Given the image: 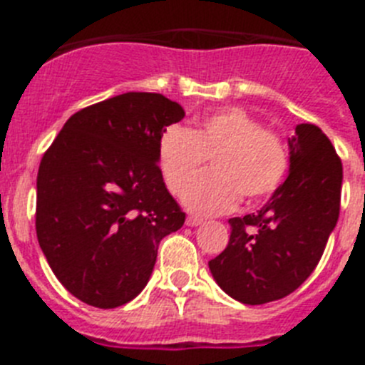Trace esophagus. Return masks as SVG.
<instances>
[{
    "instance_id": "34e87169",
    "label": "esophagus",
    "mask_w": 365,
    "mask_h": 365,
    "mask_svg": "<svg viewBox=\"0 0 365 365\" xmlns=\"http://www.w3.org/2000/svg\"><path fill=\"white\" fill-rule=\"evenodd\" d=\"M186 225H188V227H199V225H202V219L195 217V215H188V217H186Z\"/></svg>"
}]
</instances>
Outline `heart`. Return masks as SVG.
Returning <instances> with one entry per match:
<instances>
[{
  "label": "heart",
  "instance_id": "heart-1",
  "mask_svg": "<svg viewBox=\"0 0 365 365\" xmlns=\"http://www.w3.org/2000/svg\"><path fill=\"white\" fill-rule=\"evenodd\" d=\"M206 158L212 173L189 182ZM157 160L170 192L182 193V202L195 214H221L243 197L259 201L278 188L289 166L282 137L263 130L240 108L206 115L195 130L170 125L159 138Z\"/></svg>",
  "mask_w": 365,
  "mask_h": 365
}]
</instances>
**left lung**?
<instances>
[{
	"instance_id": "obj_1",
	"label": "left lung",
	"mask_w": 365,
	"mask_h": 365,
	"mask_svg": "<svg viewBox=\"0 0 365 365\" xmlns=\"http://www.w3.org/2000/svg\"><path fill=\"white\" fill-rule=\"evenodd\" d=\"M341 179V160L324 131L296 125L283 185L257 214L228 221V247L208 261L215 283L247 305L294 292L316 269L336 227Z\"/></svg>"
}]
</instances>
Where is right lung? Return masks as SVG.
Masks as SVG:
<instances>
[{"mask_svg": "<svg viewBox=\"0 0 365 365\" xmlns=\"http://www.w3.org/2000/svg\"><path fill=\"white\" fill-rule=\"evenodd\" d=\"M185 109L159 93H124L74 113L36 180L41 252L67 291L98 309L143 292L163 237L185 225L164 185L159 138Z\"/></svg>", "mask_w": 365, "mask_h": 365, "instance_id": "1", "label": "right lung"}]
</instances>
